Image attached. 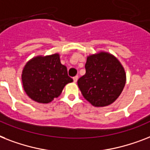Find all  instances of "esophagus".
<instances>
[{"instance_id": "esophagus-1", "label": "esophagus", "mask_w": 150, "mask_h": 150, "mask_svg": "<svg viewBox=\"0 0 150 150\" xmlns=\"http://www.w3.org/2000/svg\"><path fill=\"white\" fill-rule=\"evenodd\" d=\"M78 79H79V77H78V76H75V77H73V81H74V82H77Z\"/></svg>"}]
</instances>
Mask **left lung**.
I'll list each match as a JSON object with an SVG mask.
<instances>
[{
	"mask_svg": "<svg viewBox=\"0 0 150 150\" xmlns=\"http://www.w3.org/2000/svg\"><path fill=\"white\" fill-rule=\"evenodd\" d=\"M86 74L78 80L81 94L92 105L106 106L120 96L126 84V73L117 58L106 52L87 58Z\"/></svg>",
	"mask_w": 150,
	"mask_h": 150,
	"instance_id": "8db88e82",
	"label": "left lung"
}]
</instances>
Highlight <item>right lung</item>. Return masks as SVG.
I'll return each instance as SVG.
<instances>
[{"mask_svg": "<svg viewBox=\"0 0 150 150\" xmlns=\"http://www.w3.org/2000/svg\"><path fill=\"white\" fill-rule=\"evenodd\" d=\"M21 79L27 95L39 103L52 102L60 96L66 84L73 81L58 54L32 58L25 64Z\"/></svg>", "mask_w": 150, "mask_h": 150, "instance_id": "obj_1", "label": "right lung"}]
</instances>
